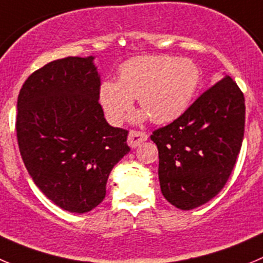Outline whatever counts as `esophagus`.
Returning <instances> with one entry per match:
<instances>
[{
	"label": "esophagus",
	"mask_w": 263,
	"mask_h": 263,
	"mask_svg": "<svg viewBox=\"0 0 263 263\" xmlns=\"http://www.w3.org/2000/svg\"><path fill=\"white\" fill-rule=\"evenodd\" d=\"M148 140V135L145 132H140V131H129L128 137H127V143H128L129 148H136L143 141H146Z\"/></svg>",
	"instance_id": "34e87169"
}]
</instances>
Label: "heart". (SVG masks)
Masks as SVG:
<instances>
[{"label": "heart", "instance_id": "heart-1", "mask_svg": "<svg viewBox=\"0 0 263 263\" xmlns=\"http://www.w3.org/2000/svg\"><path fill=\"white\" fill-rule=\"evenodd\" d=\"M200 80L201 72L192 61L141 55L120 66L118 82H102L98 98L112 124L118 126L126 119L134 98L143 107L134 115V122L151 118L156 124H167L187 111Z\"/></svg>", "mask_w": 263, "mask_h": 263}]
</instances>
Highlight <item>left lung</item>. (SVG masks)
Returning a JSON list of instances; mask_svg holds the SVG:
<instances>
[{
    "instance_id": "8db88e82",
    "label": "left lung",
    "mask_w": 263,
    "mask_h": 263,
    "mask_svg": "<svg viewBox=\"0 0 263 263\" xmlns=\"http://www.w3.org/2000/svg\"><path fill=\"white\" fill-rule=\"evenodd\" d=\"M244 124V95L231 76L223 75L181 117L154 131L163 197L180 210L215 197L236 163Z\"/></svg>"
}]
</instances>
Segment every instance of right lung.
<instances>
[{
  "mask_svg": "<svg viewBox=\"0 0 263 263\" xmlns=\"http://www.w3.org/2000/svg\"><path fill=\"white\" fill-rule=\"evenodd\" d=\"M100 85L93 55L62 58L29 75L16 104L27 171L49 200L78 214L104 201L112 167L129 152L128 132L105 119Z\"/></svg>",
  "mask_w": 263,
  "mask_h": 263,
  "instance_id": "obj_1",
  "label": "right lung"
}]
</instances>
